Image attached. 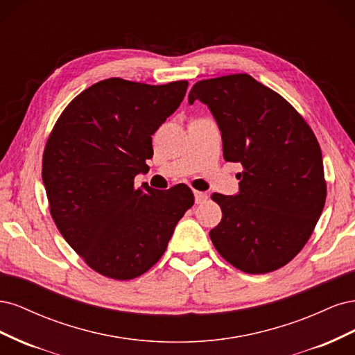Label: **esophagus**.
Returning a JSON list of instances; mask_svg holds the SVG:
<instances>
[{"mask_svg": "<svg viewBox=\"0 0 355 355\" xmlns=\"http://www.w3.org/2000/svg\"><path fill=\"white\" fill-rule=\"evenodd\" d=\"M194 197H196V204H201L207 200L206 192H200V191L194 192Z\"/></svg>", "mask_w": 355, "mask_h": 355, "instance_id": "1", "label": "esophagus"}]
</instances>
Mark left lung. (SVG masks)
<instances>
[{
    "label": "left lung",
    "mask_w": 355,
    "mask_h": 355,
    "mask_svg": "<svg viewBox=\"0 0 355 355\" xmlns=\"http://www.w3.org/2000/svg\"><path fill=\"white\" fill-rule=\"evenodd\" d=\"M196 101L218 123L223 158L244 167L237 194L211 196L222 220L210 239L239 270L275 271L302 250L324 207L317 139L292 105L247 73L198 81L188 96Z\"/></svg>",
    "instance_id": "1"
}]
</instances>
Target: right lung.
<instances>
[{
  "label": "right lung",
  "mask_w": 355,
  "mask_h": 355,
  "mask_svg": "<svg viewBox=\"0 0 355 355\" xmlns=\"http://www.w3.org/2000/svg\"><path fill=\"white\" fill-rule=\"evenodd\" d=\"M188 81L93 84L62 112L42 157L51 218L90 268L132 280L155 265L194 204L184 185L159 191L135 178L149 170L153 135L184 101Z\"/></svg>",
  "instance_id": "right-lung-1"
}]
</instances>
